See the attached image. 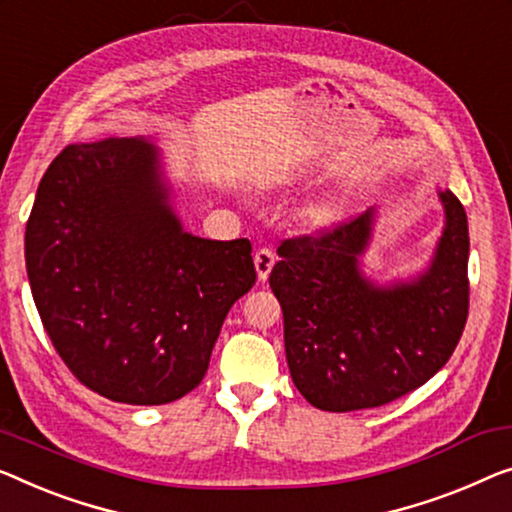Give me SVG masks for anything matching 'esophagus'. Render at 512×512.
I'll return each instance as SVG.
<instances>
[{"mask_svg":"<svg viewBox=\"0 0 512 512\" xmlns=\"http://www.w3.org/2000/svg\"><path fill=\"white\" fill-rule=\"evenodd\" d=\"M273 264H276V255H273V250H269V248L257 250V253H255V269H257L259 280L264 282L266 278H269Z\"/></svg>","mask_w":512,"mask_h":512,"instance_id":"esophagus-1","label":"esophagus"}]
</instances>
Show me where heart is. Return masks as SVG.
<instances>
[{
  "instance_id": "heart-1",
  "label": "heart",
  "mask_w": 512,
  "mask_h": 512,
  "mask_svg": "<svg viewBox=\"0 0 512 512\" xmlns=\"http://www.w3.org/2000/svg\"><path fill=\"white\" fill-rule=\"evenodd\" d=\"M340 216V204L335 200H324L310 209V220L317 225H329Z\"/></svg>"
}]
</instances>
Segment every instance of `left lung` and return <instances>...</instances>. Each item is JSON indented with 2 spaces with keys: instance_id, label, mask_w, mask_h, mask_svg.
Returning <instances> with one entry per match:
<instances>
[{
  "instance_id": "obj_1",
  "label": "left lung",
  "mask_w": 512,
  "mask_h": 512,
  "mask_svg": "<svg viewBox=\"0 0 512 512\" xmlns=\"http://www.w3.org/2000/svg\"><path fill=\"white\" fill-rule=\"evenodd\" d=\"M437 195L444 232L416 276L386 285L365 276L377 207L278 248L269 285L285 319L289 372L312 407H381L423 386L455 352L469 315V225L451 190Z\"/></svg>"
}]
</instances>
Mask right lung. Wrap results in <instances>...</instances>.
I'll return each mask as SVG.
<instances>
[{"label": "right lung", "mask_w": 512, "mask_h": 512, "mask_svg": "<svg viewBox=\"0 0 512 512\" xmlns=\"http://www.w3.org/2000/svg\"><path fill=\"white\" fill-rule=\"evenodd\" d=\"M248 239L183 230L149 137L68 144L38 183L27 278L61 361L91 391L167 404L207 375L227 312L255 285Z\"/></svg>", "instance_id": "obj_1"}]
</instances>
